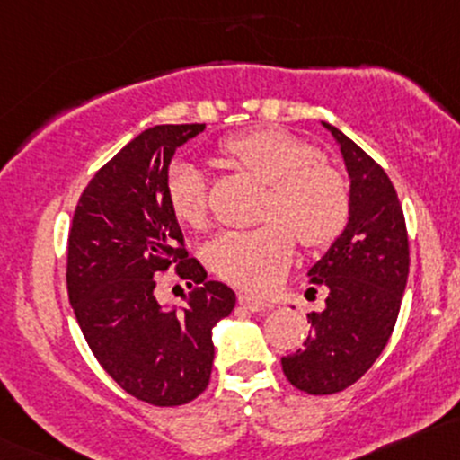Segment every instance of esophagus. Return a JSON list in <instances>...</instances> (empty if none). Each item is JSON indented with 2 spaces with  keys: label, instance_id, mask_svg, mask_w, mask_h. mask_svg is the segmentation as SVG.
I'll use <instances>...</instances> for the list:
<instances>
[{
  "label": "esophagus",
  "instance_id": "1",
  "mask_svg": "<svg viewBox=\"0 0 460 460\" xmlns=\"http://www.w3.org/2000/svg\"><path fill=\"white\" fill-rule=\"evenodd\" d=\"M238 301H240V305L249 312H261V310H269L270 307L269 301L260 299V296H255V295H246V292H242V295L238 296Z\"/></svg>",
  "mask_w": 460,
  "mask_h": 460
}]
</instances>
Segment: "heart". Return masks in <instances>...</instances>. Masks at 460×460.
<instances>
[{
	"instance_id": "b5f03b06",
	"label": "heart",
	"mask_w": 460,
	"mask_h": 460,
	"mask_svg": "<svg viewBox=\"0 0 460 460\" xmlns=\"http://www.w3.org/2000/svg\"><path fill=\"white\" fill-rule=\"evenodd\" d=\"M226 164L269 185L264 226L229 231L207 249V260L222 279L242 288L266 290L281 279L292 255L295 238L305 249L332 244L345 229L351 194L345 176L304 139L275 126H261L231 135L220 144ZM168 203L183 225L205 222V185L190 164L172 165L168 176Z\"/></svg>"
}]
</instances>
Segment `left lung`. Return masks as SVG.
I'll list each match as a JSON object with an SVG mask.
<instances>
[{"label": "left lung", "instance_id": "1", "mask_svg": "<svg viewBox=\"0 0 460 460\" xmlns=\"http://www.w3.org/2000/svg\"><path fill=\"white\" fill-rule=\"evenodd\" d=\"M341 148L349 174L345 229L307 270L327 288L325 310L307 314L304 349L281 358L292 386L332 395L371 369L393 334L408 279L403 211L385 170L336 126L321 122Z\"/></svg>", "mask_w": 460, "mask_h": 460}]
</instances>
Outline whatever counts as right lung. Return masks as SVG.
I'll use <instances>...</instances> for the list:
<instances>
[{
  "instance_id": "right-lung-1",
  "label": "right lung",
  "mask_w": 460,
  "mask_h": 460,
  "mask_svg": "<svg viewBox=\"0 0 460 460\" xmlns=\"http://www.w3.org/2000/svg\"><path fill=\"white\" fill-rule=\"evenodd\" d=\"M203 130L161 124L139 133L89 181L69 229L67 292L84 341L128 395L153 406H181L205 391L211 330L235 307V292L207 281L188 257L168 203L170 161ZM172 263L199 286L170 308L155 299L154 275Z\"/></svg>"
}]
</instances>
